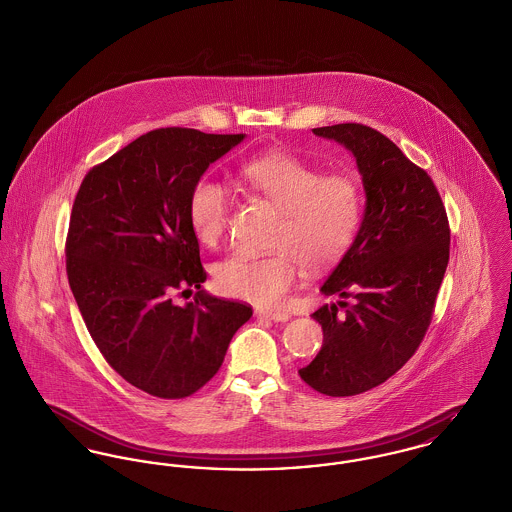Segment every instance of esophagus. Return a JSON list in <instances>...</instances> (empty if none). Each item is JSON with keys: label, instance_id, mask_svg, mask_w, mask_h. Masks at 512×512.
<instances>
[{"label": "esophagus", "instance_id": "obj_1", "mask_svg": "<svg viewBox=\"0 0 512 512\" xmlns=\"http://www.w3.org/2000/svg\"><path fill=\"white\" fill-rule=\"evenodd\" d=\"M256 316L273 320V322H285V320L291 318V314L285 312V310H256Z\"/></svg>", "mask_w": 512, "mask_h": 512}]
</instances>
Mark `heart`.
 I'll use <instances>...</instances> for the list:
<instances>
[{"label": "heart", "mask_w": 512, "mask_h": 512, "mask_svg": "<svg viewBox=\"0 0 512 512\" xmlns=\"http://www.w3.org/2000/svg\"><path fill=\"white\" fill-rule=\"evenodd\" d=\"M244 186L270 200L281 213L268 256L237 254L215 266L221 293L256 307H281L299 262L308 270L336 264L353 244L361 223V192L345 174H324L285 151H270L244 161ZM231 198L225 186L200 178L188 198L190 227L204 246H215L229 221Z\"/></svg>", "instance_id": "heart-1"}]
</instances>
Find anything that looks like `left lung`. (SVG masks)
<instances>
[{
  "mask_svg": "<svg viewBox=\"0 0 512 512\" xmlns=\"http://www.w3.org/2000/svg\"><path fill=\"white\" fill-rule=\"evenodd\" d=\"M312 134L353 155L365 209L353 244L320 287L340 301L312 312L324 341L299 375L320 394L355 396L388 380L419 347L448 266L450 231L433 180L388 137L363 124Z\"/></svg>",
  "mask_w": 512,
  "mask_h": 512,
  "instance_id": "obj_1",
  "label": "left lung"
}]
</instances>
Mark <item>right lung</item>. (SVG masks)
Instances as JSON below:
<instances>
[{"label": "right lung", "mask_w": 512, "mask_h": 512, "mask_svg": "<svg viewBox=\"0 0 512 512\" xmlns=\"http://www.w3.org/2000/svg\"><path fill=\"white\" fill-rule=\"evenodd\" d=\"M190 128L137 137L87 172L69 219L68 279L108 365L157 398H186L215 375L252 308L202 289L188 198L244 139ZM199 289L176 306L174 290Z\"/></svg>", "instance_id": "obj_1"}]
</instances>
